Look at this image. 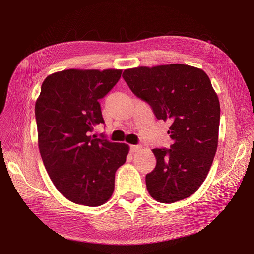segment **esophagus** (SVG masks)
<instances>
[{"mask_svg": "<svg viewBox=\"0 0 254 254\" xmlns=\"http://www.w3.org/2000/svg\"><path fill=\"white\" fill-rule=\"evenodd\" d=\"M142 148V146L140 145H130V151L131 152H137Z\"/></svg>", "mask_w": 254, "mask_h": 254, "instance_id": "esophagus-1", "label": "esophagus"}]
</instances>
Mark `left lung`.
Segmentation results:
<instances>
[{
    "label": "left lung",
    "instance_id": "8db88e82",
    "mask_svg": "<svg viewBox=\"0 0 254 254\" xmlns=\"http://www.w3.org/2000/svg\"><path fill=\"white\" fill-rule=\"evenodd\" d=\"M123 77L157 119L171 123V149H152L156 166L145 178L149 194L164 204L190 196L205 181L218 145L220 105L208 75L170 64L127 69Z\"/></svg>",
    "mask_w": 254,
    "mask_h": 254
}]
</instances>
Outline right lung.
Segmentation results:
<instances>
[{"label": "right lung", "instance_id": "add662e5", "mask_svg": "<svg viewBox=\"0 0 254 254\" xmlns=\"http://www.w3.org/2000/svg\"><path fill=\"white\" fill-rule=\"evenodd\" d=\"M123 70L69 69L48 75L36 101L38 145L57 190L69 201L99 207L114 191L115 172L129 146L89 136L104 124L100 99Z\"/></svg>", "mask_w": 254, "mask_h": 254}]
</instances>
